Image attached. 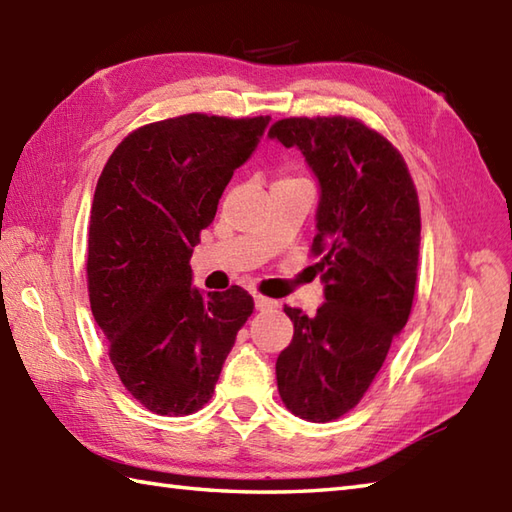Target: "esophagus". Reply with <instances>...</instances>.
<instances>
[{"instance_id":"34e87169","label":"esophagus","mask_w":512,"mask_h":512,"mask_svg":"<svg viewBox=\"0 0 512 512\" xmlns=\"http://www.w3.org/2000/svg\"><path fill=\"white\" fill-rule=\"evenodd\" d=\"M253 299H255V308H257V310H273V308L277 306V301L268 299V297H264V295H253Z\"/></svg>"}]
</instances>
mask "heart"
Listing matches in <instances>:
<instances>
[{"instance_id":"b5f03b06","label":"heart","mask_w":512,"mask_h":512,"mask_svg":"<svg viewBox=\"0 0 512 512\" xmlns=\"http://www.w3.org/2000/svg\"><path fill=\"white\" fill-rule=\"evenodd\" d=\"M281 180H299V178H281Z\"/></svg>"}]
</instances>
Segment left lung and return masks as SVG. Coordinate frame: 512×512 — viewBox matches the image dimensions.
I'll return each instance as SVG.
<instances>
[{
	"instance_id": "8db88e82",
	"label": "left lung",
	"mask_w": 512,
	"mask_h": 512,
	"mask_svg": "<svg viewBox=\"0 0 512 512\" xmlns=\"http://www.w3.org/2000/svg\"><path fill=\"white\" fill-rule=\"evenodd\" d=\"M319 180L312 253L325 301L284 308L295 334L277 358L284 405L310 422L354 409L405 328L418 277L420 204L398 149L356 118H284L268 132Z\"/></svg>"
}]
</instances>
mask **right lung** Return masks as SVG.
<instances>
[{
  "label": "right lung",
  "instance_id": "add662e5",
  "mask_svg": "<svg viewBox=\"0 0 512 512\" xmlns=\"http://www.w3.org/2000/svg\"><path fill=\"white\" fill-rule=\"evenodd\" d=\"M270 116L184 114L129 134L96 184L88 290L94 321L125 389L160 416L211 400L239 328L253 314L244 288L200 292L189 259L233 171Z\"/></svg>",
  "mask_w": 512,
  "mask_h": 512
}]
</instances>
